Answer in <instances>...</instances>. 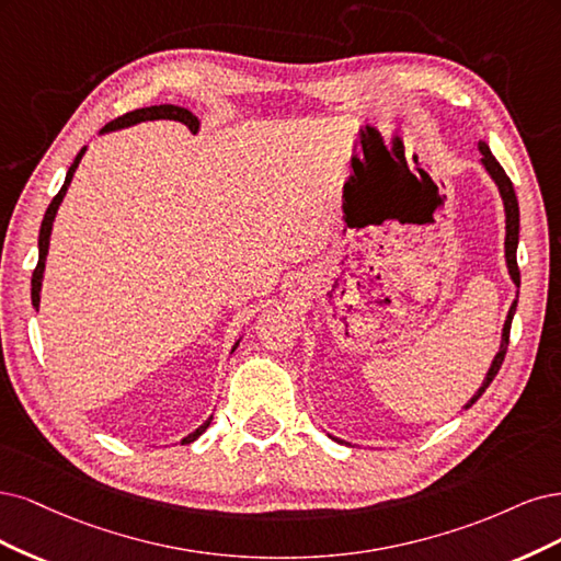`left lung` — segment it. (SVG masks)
<instances>
[{"instance_id": "obj_1", "label": "left lung", "mask_w": 561, "mask_h": 561, "mask_svg": "<svg viewBox=\"0 0 561 561\" xmlns=\"http://www.w3.org/2000/svg\"><path fill=\"white\" fill-rule=\"evenodd\" d=\"M478 149H480V153H482V158H480L482 168H484V172H486V174L492 176V182L496 184L499 195H501V201H503V211H505V265H508V275H511V279H513V284H515L517 291H515V300H513L511 310H508V317H505V323H503L499 352H496V356H494V360H492L490 370H486V375H484V379H482L480 389L471 396V401H468V403L463 405V410H468V408H471V405L480 399V396L484 393V389L492 385V379L496 377V373H499V368H501V364H503L505 350H508L511 323H513V317H515V310H517V296H519V267H517L519 205H517V195H515V188H513V182L508 179V174H505V170L499 165V160L492 156V151H490V144H486V141H480V144H478ZM331 438H333V436H331ZM333 440H337V438H333ZM337 443H345V440H337ZM345 445H350V443H345Z\"/></svg>"}]
</instances>
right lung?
<instances>
[{
    "mask_svg": "<svg viewBox=\"0 0 561 561\" xmlns=\"http://www.w3.org/2000/svg\"><path fill=\"white\" fill-rule=\"evenodd\" d=\"M144 121H179V123H184L193 135H195L197 130H201V121H197L195 114H191L188 110H184V106H176V104H158V106H144V110H135V112H130V114H123V116L114 118L112 123L104 125V128L100 130V135L114 133V130H123V128H133V125L144 123ZM83 153H85V147L77 153L75 162H71V168L67 170V176H65V184H62L60 193H58L56 197H53L48 209H46V214H44L42 230H39V263H37V267H34V273H32V307H34V310H37V312H39V302H42V282H44L46 256H48V247H50L53 221H56V214H58V209H60V205H62V201H65L67 188H69V184H71V179H75V172H77V168H79V162H81ZM238 345H240V340H234V345H232L230 354H232L234 350H238ZM209 424H211V417L205 420L193 433H188L186 438H182V445H188V443L201 438L203 433L207 431Z\"/></svg>",
    "mask_w": 561,
    "mask_h": 561,
    "instance_id": "obj_1",
    "label": "right lung"
}]
</instances>
